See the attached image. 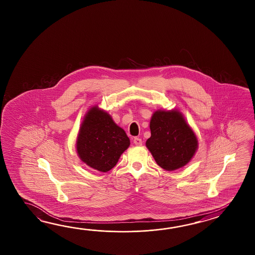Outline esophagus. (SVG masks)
Masks as SVG:
<instances>
[{"instance_id":"34e87169","label":"esophagus","mask_w":255,"mask_h":255,"mask_svg":"<svg viewBox=\"0 0 255 255\" xmlns=\"http://www.w3.org/2000/svg\"><path fill=\"white\" fill-rule=\"evenodd\" d=\"M133 142H134L135 146H140V145H142V140H141L139 137H135Z\"/></svg>"}]
</instances>
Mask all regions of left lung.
<instances>
[{"instance_id": "left-lung-1", "label": "left lung", "mask_w": 255, "mask_h": 255, "mask_svg": "<svg viewBox=\"0 0 255 255\" xmlns=\"http://www.w3.org/2000/svg\"><path fill=\"white\" fill-rule=\"evenodd\" d=\"M149 128L151 135L146 146L163 169L172 171L182 168L194 157L198 138L179 110L155 111Z\"/></svg>"}]
</instances>
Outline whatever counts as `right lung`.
<instances>
[{"label":"right lung","instance_id":"add662e5","mask_svg":"<svg viewBox=\"0 0 255 255\" xmlns=\"http://www.w3.org/2000/svg\"><path fill=\"white\" fill-rule=\"evenodd\" d=\"M125 130L98 106L85 115L76 137V153L88 167L101 172L114 168L123 152L129 146Z\"/></svg>","mask_w":255,"mask_h":255}]
</instances>
